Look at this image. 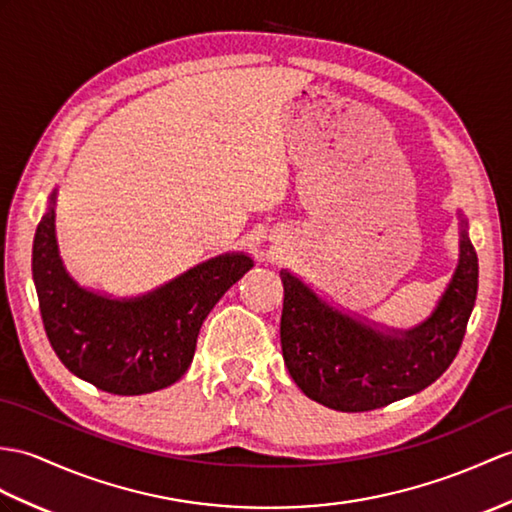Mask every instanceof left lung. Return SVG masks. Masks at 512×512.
<instances>
[{"label": "left lung", "mask_w": 512, "mask_h": 512, "mask_svg": "<svg viewBox=\"0 0 512 512\" xmlns=\"http://www.w3.org/2000/svg\"><path fill=\"white\" fill-rule=\"evenodd\" d=\"M281 281V349L296 386L327 408L366 412L423 390L454 362L478 294V255L462 220L454 279L436 312L401 336L340 314L288 270Z\"/></svg>", "instance_id": "obj_1"}]
</instances>
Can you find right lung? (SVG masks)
<instances>
[{
	"instance_id": "1",
	"label": "right lung",
	"mask_w": 512,
	"mask_h": 512,
	"mask_svg": "<svg viewBox=\"0 0 512 512\" xmlns=\"http://www.w3.org/2000/svg\"><path fill=\"white\" fill-rule=\"evenodd\" d=\"M251 268V257L220 255L139 299H106L82 290L65 272L54 196L32 246V279L54 353L76 377L113 395H144L181 379L202 320Z\"/></svg>"
}]
</instances>
